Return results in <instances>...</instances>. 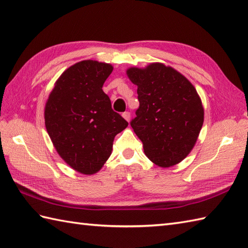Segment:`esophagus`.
Segmentation results:
<instances>
[{"instance_id":"34e87169","label":"esophagus","mask_w":248,"mask_h":248,"mask_svg":"<svg viewBox=\"0 0 248 248\" xmlns=\"http://www.w3.org/2000/svg\"><path fill=\"white\" fill-rule=\"evenodd\" d=\"M123 117L127 120V121H130V118H131V114H130V112H124V114H123Z\"/></svg>"}]
</instances>
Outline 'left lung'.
Listing matches in <instances>:
<instances>
[{
    "label": "left lung",
    "instance_id": "1",
    "mask_svg": "<svg viewBox=\"0 0 248 248\" xmlns=\"http://www.w3.org/2000/svg\"><path fill=\"white\" fill-rule=\"evenodd\" d=\"M127 75L138 85L140 108L131 127L148 159L161 167L178 164L191 152L203 124L196 89L171 67L154 62L132 67Z\"/></svg>",
    "mask_w": 248,
    "mask_h": 248
}]
</instances>
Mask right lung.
<instances>
[{"instance_id":"obj_1","label":"right lung","mask_w":248,"mask_h":248,"mask_svg":"<svg viewBox=\"0 0 248 248\" xmlns=\"http://www.w3.org/2000/svg\"><path fill=\"white\" fill-rule=\"evenodd\" d=\"M112 71L105 62H77L62 73L46 103L45 124L56 151L84 175L101 170L115 136L128 127L102 91Z\"/></svg>"}]
</instances>
